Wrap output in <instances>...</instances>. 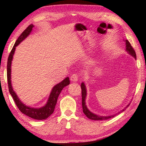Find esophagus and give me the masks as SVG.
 <instances>
[{"label":"esophagus","instance_id":"obj_1","mask_svg":"<svg viewBox=\"0 0 146 146\" xmlns=\"http://www.w3.org/2000/svg\"><path fill=\"white\" fill-rule=\"evenodd\" d=\"M78 79V75L77 74H73L70 77V80L71 82H76Z\"/></svg>","mask_w":146,"mask_h":146}]
</instances>
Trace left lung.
Returning a JSON list of instances; mask_svg holds the SVG:
<instances>
[{"label":"left lung","mask_w":146,"mask_h":146,"mask_svg":"<svg viewBox=\"0 0 146 146\" xmlns=\"http://www.w3.org/2000/svg\"><path fill=\"white\" fill-rule=\"evenodd\" d=\"M124 42H125V44H126V50L128 53H129L130 55H131L133 56H134V58L136 59L137 58V56H136V53L134 49L131 45V44L128 40H125ZM81 90H82V110L83 112L86 115V117L88 118H90L91 120H108L110 119V118L114 117L116 115H113L112 116H108V117H102V116H99L97 115L94 114V113H91L90 110L87 108V106L86 105V89L84 83L82 82V84H81ZM129 105H127L126 107H125L122 111H121L118 113L123 111L125 110V108H127Z\"/></svg>","instance_id":"8db88e82"}]
</instances>
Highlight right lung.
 <instances>
[{
    "label": "right lung",
    "mask_w": 146,
    "mask_h": 146,
    "mask_svg": "<svg viewBox=\"0 0 146 146\" xmlns=\"http://www.w3.org/2000/svg\"><path fill=\"white\" fill-rule=\"evenodd\" d=\"M33 28V24H30L28 28H27L25 30H24L23 33H21V35L19 36V38L16 40L14 46L12 48L10 53H9L8 59V63H7V79H8V88L9 91L11 95L13 97V100L15 102L16 105L18 107L19 110L21 111L24 113V115L28 116L29 117L33 118L35 120H45L47 118H48L54 111L55 110V106L57 102V99L59 95L62 90V89L70 84V79L69 77L66 78L64 80L62 81L61 82L58 83L53 87L52 89V91L49 95V99L48 100V102L46 104V106H43L42 108H33L26 106L25 104L21 102L19 100V98L17 97L16 93H15L13 88L11 86V61L13 59V56L16 47L21 43V42L23 41L24 38L28 36L29 33H31L32 31V28Z\"/></svg>",
    "instance_id": "1"
}]
</instances>
